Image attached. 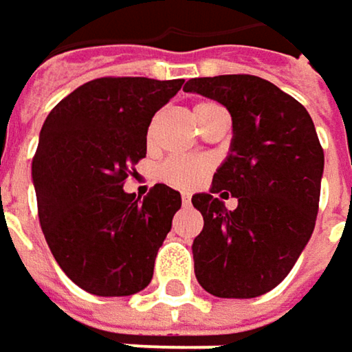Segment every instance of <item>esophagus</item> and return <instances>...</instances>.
<instances>
[{"mask_svg":"<svg viewBox=\"0 0 352 352\" xmlns=\"http://www.w3.org/2000/svg\"><path fill=\"white\" fill-rule=\"evenodd\" d=\"M181 199H183V204L187 206V204L191 201V193H183V195H181Z\"/></svg>","mask_w":352,"mask_h":352,"instance_id":"obj_1","label":"esophagus"}]
</instances>
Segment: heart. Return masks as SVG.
I'll return each instance as SVG.
<instances>
[{"label": "heart", "mask_w": 352, "mask_h": 352, "mask_svg": "<svg viewBox=\"0 0 352 352\" xmlns=\"http://www.w3.org/2000/svg\"><path fill=\"white\" fill-rule=\"evenodd\" d=\"M193 118L201 129H208L209 124L228 118V111L215 102V100H197L193 104ZM159 122H161V112H157L146 129V143L155 144L157 133H159ZM211 169V163L208 159L199 157H169L157 167V179L165 185H171L177 189H191L199 185Z\"/></svg>", "instance_id": "obj_1"}]
</instances>
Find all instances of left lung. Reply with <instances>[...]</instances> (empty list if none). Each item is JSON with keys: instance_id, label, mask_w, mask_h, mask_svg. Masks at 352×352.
<instances>
[{"instance_id": "obj_1", "label": "left lung", "mask_w": 352, "mask_h": 352, "mask_svg": "<svg viewBox=\"0 0 352 352\" xmlns=\"http://www.w3.org/2000/svg\"><path fill=\"white\" fill-rule=\"evenodd\" d=\"M187 92L221 102L234 122L232 151L211 191L193 195L204 230L193 240L197 282L219 298H254L296 264L318 213L324 153L302 104L250 74L191 78ZM239 199L230 212L221 201Z\"/></svg>"}]
</instances>
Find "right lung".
Instances as JSON below:
<instances>
[{
    "label": "right lung",
    "instance_id": "obj_1",
    "mask_svg": "<svg viewBox=\"0 0 352 352\" xmlns=\"http://www.w3.org/2000/svg\"><path fill=\"white\" fill-rule=\"evenodd\" d=\"M183 82L96 78L62 98L42 126L32 161L40 226L58 266L90 294L129 296L153 278L181 195L157 183L141 204L122 185L146 157L151 118Z\"/></svg>",
    "mask_w": 352,
    "mask_h": 352
}]
</instances>
